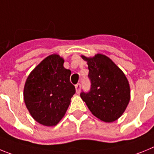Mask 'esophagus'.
<instances>
[{"instance_id":"34e87169","label":"esophagus","mask_w":154,"mask_h":154,"mask_svg":"<svg viewBox=\"0 0 154 154\" xmlns=\"http://www.w3.org/2000/svg\"><path fill=\"white\" fill-rule=\"evenodd\" d=\"M81 84H77V85H75L76 92H77V94H79L80 91H81Z\"/></svg>"}]
</instances>
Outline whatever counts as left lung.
Here are the masks:
<instances>
[{
    "label": "left lung",
    "mask_w": 154,
    "mask_h": 154,
    "mask_svg": "<svg viewBox=\"0 0 154 154\" xmlns=\"http://www.w3.org/2000/svg\"><path fill=\"white\" fill-rule=\"evenodd\" d=\"M88 62L91 88L81 97L94 116L105 122L116 121L122 115L130 100V88L125 74L102 54L92 58L82 56Z\"/></svg>",
    "instance_id": "obj_1"
}]
</instances>
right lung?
I'll list each match as a JSON object with an SVG mask.
<instances>
[{
  "instance_id": "1",
  "label": "right lung",
  "mask_w": 154,
  "mask_h": 154,
  "mask_svg": "<svg viewBox=\"0 0 154 154\" xmlns=\"http://www.w3.org/2000/svg\"><path fill=\"white\" fill-rule=\"evenodd\" d=\"M59 55L47 57L28 77L24 88V100L31 116L38 123L56 125L62 119L75 94L69 81L71 71L63 67Z\"/></svg>"
}]
</instances>
